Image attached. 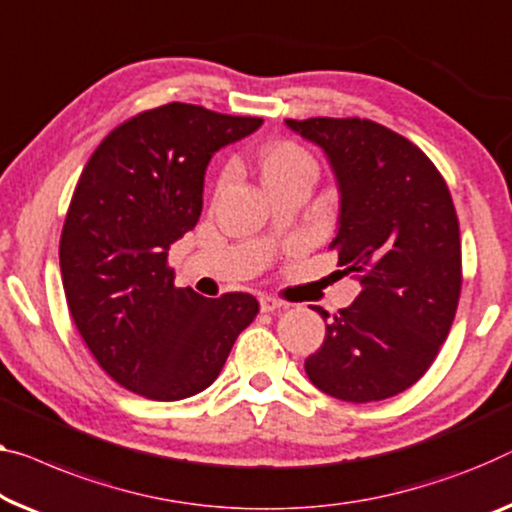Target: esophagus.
<instances>
[{
    "mask_svg": "<svg viewBox=\"0 0 512 512\" xmlns=\"http://www.w3.org/2000/svg\"><path fill=\"white\" fill-rule=\"evenodd\" d=\"M282 305H285V303L276 299V296H269V294L259 296V308H262V312H276V310L282 308Z\"/></svg>",
    "mask_w": 512,
    "mask_h": 512,
    "instance_id": "obj_1",
    "label": "esophagus"
}]
</instances>
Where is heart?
<instances>
[{
    "label": "heart",
    "instance_id": "1",
    "mask_svg": "<svg viewBox=\"0 0 512 512\" xmlns=\"http://www.w3.org/2000/svg\"><path fill=\"white\" fill-rule=\"evenodd\" d=\"M259 172H262V181L269 188L273 183L299 177V174H312L315 177L317 165L308 151L299 147V144L282 140L269 144L259 154Z\"/></svg>",
    "mask_w": 512,
    "mask_h": 512
}]
</instances>
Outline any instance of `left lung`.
Returning <instances> with one entry per match:
<instances>
[{
	"label": "left lung",
	"instance_id": "left-lung-1",
	"mask_svg": "<svg viewBox=\"0 0 512 512\" xmlns=\"http://www.w3.org/2000/svg\"><path fill=\"white\" fill-rule=\"evenodd\" d=\"M315 142L338 181L331 241L361 294L326 322L324 345L305 358L319 391L345 402L393 398L421 379L455 319L462 243L453 197L414 142L370 119H285Z\"/></svg>",
	"mask_w": 512,
	"mask_h": 512
}]
</instances>
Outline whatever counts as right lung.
I'll list each match as a JSON object with an SVG mask.
<instances>
[{
	"mask_svg": "<svg viewBox=\"0 0 512 512\" xmlns=\"http://www.w3.org/2000/svg\"><path fill=\"white\" fill-rule=\"evenodd\" d=\"M262 126L167 103L124 121L87 160L59 241L68 310L98 365L142 398L174 402L220 375L255 296L174 287L167 250L202 213L211 156Z\"/></svg>",
	"mask_w": 512,
	"mask_h": 512,
	"instance_id": "1",
	"label": "right lung"
}]
</instances>
